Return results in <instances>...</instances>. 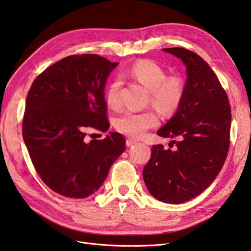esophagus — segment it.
<instances>
[{"label": "esophagus", "instance_id": "esophagus-1", "mask_svg": "<svg viewBox=\"0 0 251 251\" xmlns=\"http://www.w3.org/2000/svg\"><path fill=\"white\" fill-rule=\"evenodd\" d=\"M126 143V145H127V146H132V145H134V144L138 143V140H136V139H132V138H127Z\"/></svg>", "mask_w": 251, "mask_h": 251}]
</instances>
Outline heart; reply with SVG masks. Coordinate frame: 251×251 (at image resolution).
Returning <instances> with one entry per match:
<instances>
[{"label": "heart", "instance_id": "1", "mask_svg": "<svg viewBox=\"0 0 251 251\" xmlns=\"http://www.w3.org/2000/svg\"><path fill=\"white\" fill-rule=\"evenodd\" d=\"M128 75L150 90L151 102L163 113H172L181 103L185 94V82L178 75L167 76L164 68L152 60L143 59L134 63ZM119 80L110 83L106 92L107 105L112 109L120 107ZM159 119L153 111L126 112L115 120V127L124 135L139 138L148 129L158 125Z\"/></svg>", "mask_w": 251, "mask_h": 251}]
</instances>
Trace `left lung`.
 <instances>
[{
    "label": "left lung",
    "mask_w": 251,
    "mask_h": 251,
    "mask_svg": "<svg viewBox=\"0 0 251 251\" xmlns=\"http://www.w3.org/2000/svg\"><path fill=\"white\" fill-rule=\"evenodd\" d=\"M184 62L185 94L175 116L158 131L172 140L153 145L143 168L150 193L160 201L183 203L200 195L218 176L229 150L230 106L226 90L204 60L183 48L163 49Z\"/></svg>",
    "instance_id": "left-lung-1"
}]
</instances>
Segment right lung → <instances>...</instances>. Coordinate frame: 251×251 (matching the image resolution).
Wrapping results in <instances>:
<instances>
[{
    "label": "right lung",
    "mask_w": 251,
    "mask_h": 251,
    "mask_svg": "<svg viewBox=\"0 0 251 251\" xmlns=\"http://www.w3.org/2000/svg\"><path fill=\"white\" fill-rule=\"evenodd\" d=\"M117 65L99 55H72L43 71L29 90L24 141L43 183L60 195L85 198L98 191L126 150L119 133L85 139L88 127L110 126L105 85Z\"/></svg>",
    "instance_id": "add662e5"
}]
</instances>
